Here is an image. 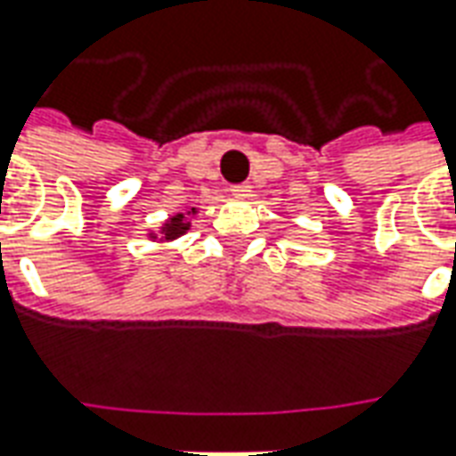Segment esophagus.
<instances>
[{"mask_svg":"<svg viewBox=\"0 0 456 456\" xmlns=\"http://www.w3.org/2000/svg\"><path fill=\"white\" fill-rule=\"evenodd\" d=\"M232 195L241 197V200H244V197L251 195V187L249 184H234V187H232Z\"/></svg>","mask_w":456,"mask_h":456,"instance_id":"esophagus-1","label":"esophagus"}]
</instances>
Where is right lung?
I'll return each instance as SVG.
<instances>
[{
	"label": "right lung",
	"mask_w": 456,
	"mask_h": 456,
	"mask_svg": "<svg viewBox=\"0 0 456 456\" xmlns=\"http://www.w3.org/2000/svg\"><path fill=\"white\" fill-rule=\"evenodd\" d=\"M197 209L192 207V215H195ZM190 229V222L184 219V215H175V217H170L167 222H165V227H162V239L165 241H170V239H177V237H183L184 232Z\"/></svg>",
	"instance_id": "obj_1"
}]
</instances>
